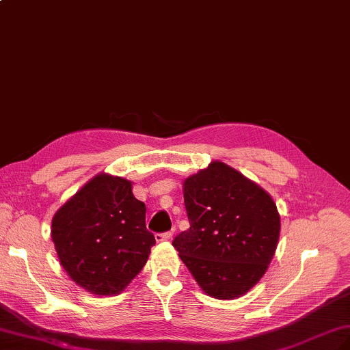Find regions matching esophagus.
Segmentation results:
<instances>
[{"label":"esophagus","mask_w":350,"mask_h":350,"mask_svg":"<svg viewBox=\"0 0 350 350\" xmlns=\"http://www.w3.org/2000/svg\"><path fill=\"white\" fill-rule=\"evenodd\" d=\"M172 238H173L172 232H163V234H157L155 235L157 241H168V239H172Z\"/></svg>","instance_id":"obj_1"}]
</instances>
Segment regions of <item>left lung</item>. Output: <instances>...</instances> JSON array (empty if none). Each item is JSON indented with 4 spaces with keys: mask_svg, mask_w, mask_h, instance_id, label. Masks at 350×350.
Wrapping results in <instances>:
<instances>
[{
    "mask_svg": "<svg viewBox=\"0 0 350 350\" xmlns=\"http://www.w3.org/2000/svg\"><path fill=\"white\" fill-rule=\"evenodd\" d=\"M191 228L173 239L182 262L214 299H235L260 281L280 239L281 220L266 191L214 161L183 183Z\"/></svg>",
    "mask_w": 350,
    "mask_h": 350,
    "instance_id": "1",
    "label": "left lung"
}]
</instances>
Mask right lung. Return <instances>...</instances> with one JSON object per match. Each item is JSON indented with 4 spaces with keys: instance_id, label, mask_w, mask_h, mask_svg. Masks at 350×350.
I'll return each mask as SVG.
<instances>
[{
    "instance_id": "add662e5",
    "label": "right lung",
    "mask_w": 350,
    "mask_h": 350,
    "mask_svg": "<svg viewBox=\"0 0 350 350\" xmlns=\"http://www.w3.org/2000/svg\"><path fill=\"white\" fill-rule=\"evenodd\" d=\"M131 182L98 174L51 221L60 265L87 291L118 294L146 265L155 237L146 229V205Z\"/></svg>"
}]
</instances>
